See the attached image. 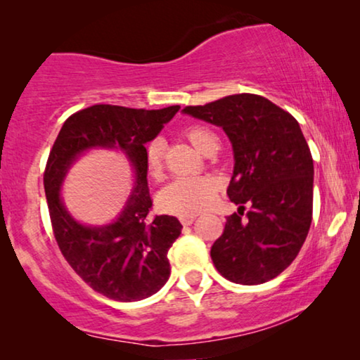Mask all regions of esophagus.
Segmentation results:
<instances>
[{
	"label": "esophagus",
	"instance_id": "obj_1",
	"mask_svg": "<svg viewBox=\"0 0 360 360\" xmlns=\"http://www.w3.org/2000/svg\"><path fill=\"white\" fill-rule=\"evenodd\" d=\"M195 218H196V216H181L180 221H181V224H184V226H190V224H193Z\"/></svg>",
	"mask_w": 360,
	"mask_h": 360
}]
</instances>
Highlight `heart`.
Wrapping results in <instances>:
<instances>
[{"mask_svg": "<svg viewBox=\"0 0 360 360\" xmlns=\"http://www.w3.org/2000/svg\"><path fill=\"white\" fill-rule=\"evenodd\" d=\"M185 137L201 154H210L219 146L218 136L205 126H191L185 131ZM164 141L152 139L146 147L147 174L159 180L164 174ZM218 195V185L208 176H184L167 185L159 195L162 211L176 216H193L210 208Z\"/></svg>", "mask_w": 360, "mask_h": 360, "instance_id": "b5f03b06", "label": "heart"}]
</instances>
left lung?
Returning <instances> with one entry per match:
<instances>
[{"instance_id": "8db88e82", "label": "left lung", "mask_w": 360, "mask_h": 360, "mask_svg": "<svg viewBox=\"0 0 360 360\" xmlns=\"http://www.w3.org/2000/svg\"><path fill=\"white\" fill-rule=\"evenodd\" d=\"M184 112L223 127L234 150L228 196L239 210L211 248L216 270L234 283L269 282L293 262L311 226L313 157L298 121L252 93Z\"/></svg>"}]
</instances>
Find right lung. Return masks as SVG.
<instances>
[{
    "instance_id": "right-lung-1",
    "label": "right lung",
    "mask_w": 360,
    "mask_h": 360,
    "mask_svg": "<svg viewBox=\"0 0 360 360\" xmlns=\"http://www.w3.org/2000/svg\"><path fill=\"white\" fill-rule=\"evenodd\" d=\"M180 106L164 110L95 105L63 122L49 154L44 188L58 249L83 282L116 302H139L159 292L170 277L167 254L181 233L175 216L146 221L152 206L146 144ZM93 146L120 148L136 172V188L115 224L91 229L77 224L60 200V186L76 157Z\"/></svg>"
}]
</instances>
